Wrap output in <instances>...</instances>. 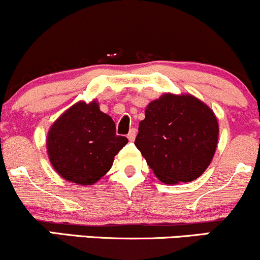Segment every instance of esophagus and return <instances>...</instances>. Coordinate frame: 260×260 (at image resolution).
Wrapping results in <instances>:
<instances>
[{
	"label": "esophagus",
	"mask_w": 260,
	"mask_h": 260,
	"mask_svg": "<svg viewBox=\"0 0 260 260\" xmlns=\"http://www.w3.org/2000/svg\"><path fill=\"white\" fill-rule=\"evenodd\" d=\"M136 138V129H131L129 131V134H127V139H129V141L133 142L134 140Z\"/></svg>",
	"instance_id": "1"
}]
</instances>
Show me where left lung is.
<instances>
[{"mask_svg": "<svg viewBox=\"0 0 260 260\" xmlns=\"http://www.w3.org/2000/svg\"><path fill=\"white\" fill-rule=\"evenodd\" d=\"M218 140L214 112L191 94L166 93L140 121L135 146L166 184L191 182L209 167Z\"/></svg>", "mask_w": 260, "mask_h": 260, "instance_id": "8db88e82", "label": "left lung"}]
</instances>
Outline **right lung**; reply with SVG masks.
<instances>
[{
	"instance_id": "1",
	"label": "right lung",
	"mask_w": 260,
	"mask_h": 260,
	"mask_svg": "<svg viewBox=\"0 0 260 260\" xmlns=\"http://www.w3.org/2000/svg\"><path fill=\"white\" fill-rule=\"evenodd\" d=\"M127 144L95 101L78 102L54 124L46 138L50 163L63 179L81 185L97 183L112 168L115 154Z\"/></svg>"
}]
</instances>
